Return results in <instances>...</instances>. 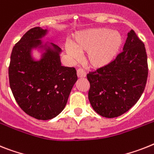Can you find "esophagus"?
<instances>
[{
  "instance_id": "esophagus-1",
  "label": "esophagus",
  "mask_w": 154,
  "mask_h": 154,
  "mask_svg": "<svg viewBox=\"0 0 154 154\" xmlns=\"http://www.w3.org/2000/svg\"><path fill=\"white\" fill-rule=\"evenodd\" d=\"M77 75H78L79 78H84L86 76V72L82 68H79V69H77Z\"/></svg>"
}]
</instances>
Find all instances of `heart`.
<instances>
[{
  "label": "heart",
  "mask_w": 154,
  "mask_h": 154,
  "mask_svg": "<svg viewBox=\"0 0 154 154\" xmlns=\"http://www.w3.org/2000/svg\"><path fill=\"white\" fill-rule=\"evenodd\" d=\"M122 38L117 32L105 28H95L78 33L72 42V47L66 50L72 58H78V53H86V61L94 68L106 65L119 52Z\"/></svg>",
  "instance_id": "1"
}]
</instances>
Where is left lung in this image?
<instances>
[{
  "label": "left lung",
  "instance_id": "8db88e82",
  "mask_svg": "<svg viewBox=\"0 0 154 154\" xmlns=\"http://www.w3.org/2000/svg\"><path fill=\"white\" fill-rule=\"evenodd\" d=\"M86 77L89 101L97 113L114 118L128 112L140 98L146 84L148 63L143 42L131 30L123 50Z\"/></svg>",
  "mask_w": 154,
  "mask_h": 154
}]
</instances>
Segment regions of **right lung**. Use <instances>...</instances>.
I'll return each mask as SVG.
<instances>
[{
    "label": "right lung",
    "mask_w": 154,
    "mask_h": 154,
    "mask_svg": "<svg viewBox=\"0 0 154 154\" xmlns=\"http://www.w3.org/2000/svg\"><path fill=\"white\" fill-rule=\"evenodd\" d=\"M46 30L30 29L14 45L8 78L12 94L22 110L38 120L53 119L65 107L77 81L75 68L61 65L58 45L49 49L40 61H34L30 49L40 45Z\"/></svg>",
    "instance_id": "obj_1"
}]
</instances>
